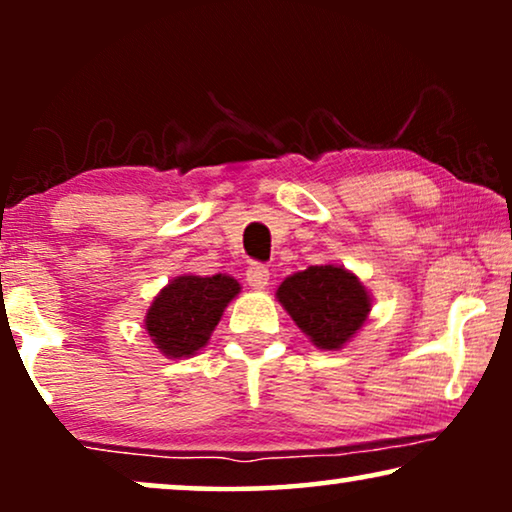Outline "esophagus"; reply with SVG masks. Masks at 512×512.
Returning <instances> with one entry per match:
<instances>
[{"instance_id":"esophagus-1","label":"esophagus","mask_w":512,"mask_h":512,"mask_svg":"<svg viewBox=\"0 0 512 512\" xmlns=\"http://www.w3.org/2000/svg\"><path fill=\"white\" fill-rule=\"evenodd\" d=\"M247 282L251 289H265L270 282V270L263 263H251L247 268Z\"/></svg>"}]
</instances>
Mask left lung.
Returning <instances> with one entry per match:
<instances>
[{"label": "left lung", "instance_id": "1", "mask_svg": "<svg viewBox=\"0 0 512 512\" xmlns=\"http://www.w3.org/2000/svg\"><path fill=\"white\" fill-rule=\"evenodd\" d=\"M277 298L300 331L321 349H340L370 312L368 291L359 277L338 265H312L286 277Z\"/></svg>", "mask_w": 512, "mask_h": 512}]
</instances>
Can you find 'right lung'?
Segmentation results:
<instances>
[{
  "label": "right lung",
  "mask_w": 512,
  "mask_h": 512,
  "mask_svg": "<svg viewBox=\"0 0 512 512\" xmlns=\"http://www.w3.org/2000/svg\"><path fill=\"white\" fill-rule=\"evenodd\" d=\"M240 293L233 277L184 275L165 286L146 314V331L172 359L191 356L207 345L223 310Z\"/></svg>",
  "instance_id": "obj_1"
}]
</instances>
